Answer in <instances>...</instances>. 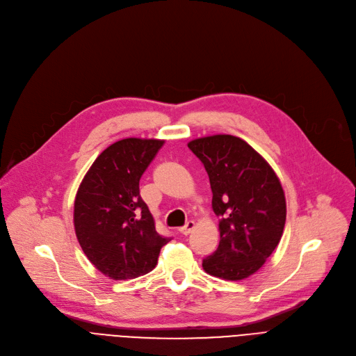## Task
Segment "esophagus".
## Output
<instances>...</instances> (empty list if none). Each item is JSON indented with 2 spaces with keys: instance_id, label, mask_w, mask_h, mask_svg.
<instances>
[{
  "instance_id": "34e87169",
  "label": "esophagus",
  "mask_w": 356,
  "mask_h": 356,
  "mask_svg": "<svg viewBox=\"0 0 356 356\" xmlns=\"http://www.w3.org/2000/svg\"><path fill=\"white\" fill-rule=\"evenodd\" d=\"M193 228H195V222L189 220V222H186V225L181 227L179 231L181 235H189L193 231Z\"/></svg>"
}]
</instances>
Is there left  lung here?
Here are the masks:
<instances>
[{
	"label": "left lung",
	"mask_w": 356,
	"mask_h": 356,
	"mask_svg": "<svg viewBox=\"0 0 356 356\" xmlns=\"http://www.w3.org/2000/svg\"><path fill=\"white\" fill-rule=\"evenodd\" d=\"M188 147L207 168L212 209L220 218L218 250L202 267L213 277L244 280L282 239L287 213L282 183L266 159L235 136L202 137Z\"/></svg>",
	"instance_id": "1"
}]
</instances>
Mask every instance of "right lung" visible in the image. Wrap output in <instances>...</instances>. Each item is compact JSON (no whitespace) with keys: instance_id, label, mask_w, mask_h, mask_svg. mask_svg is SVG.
<instances>
[{"instance_id":"obj_1","label":"right lung","mask_w":356,"mask_h":356,"mask_svg":"<svg viewBox=\"0 0 356 356\" xmlns=\"http://www.w3.org/2000/svg\"><path fill=\"white\" fill-rule=\"evenodd\" d=\"M164 140L124 138L93 161L74 197L73 223L90 263L112 280L137 278L157 266L170 238L156 231L140 179Z\"/></svg>"}]
</instances>
